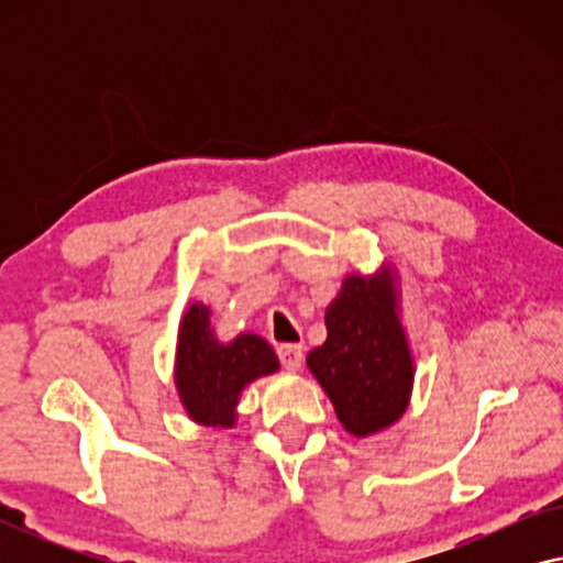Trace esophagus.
Instances as JSON below:
<instances>
[{"instance_id":"1","label":"esophagus","mask_w":563,"mask_h":563,"mask_svg":"<svg viewBox=\"0 0 563 563\" xmlns=\"http://www.w3.org/2000/svg\"><path fill=\"white\" fill-rule=\"evenodd\" d=\"M276 353H279L284 368H289V372H297V368L302 366L305 351H302V345H299V343H284V345H279V351H276Z\"/></svg>"}]
</instances>
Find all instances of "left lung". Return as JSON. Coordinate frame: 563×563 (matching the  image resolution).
Returning a JSON list of instances; mask_svg holds the SVG:
<instances>
[{"label": "left lung", "mask_w": 563, "mask_h": 563, "mask_svg": "<svg viewBox=\"0 0 563 563\" xmlns=\"http://www.w3.org/2000/svg\"><path fill=\"white\" fill-rule=\"evenodd\" d=\"M328 341L310 351L307 366L353 435L387 428L405 412L412 361L395 312L389 279L349 276L325 312Z\"/></svg>", "instance_id": "1"}]
</instances>
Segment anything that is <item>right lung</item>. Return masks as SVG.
Masks as SVG:
<instances>
[{"label":"right lung","instance_id":"right-lung-1","mask_svg":"<svg viewBox=\"0 0 563 563\" xmlns=\"http://www.w3.org/2000/svg\"><path fill=\"white\" fill-rule=\"evenodd\" d=\"M279 368L276 353L258 335H238L218 343L210 328V310L191 305L179 330L176 384L189 418L205 426H230L233 407L245 384Z\"/></svg>","mask_w":563,"mask_h":563}]
</instances>
